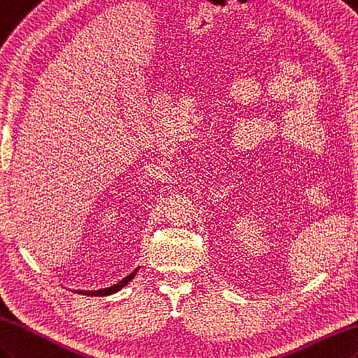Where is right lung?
Returning <instances> with one entry per match:
<instances>
[{
	"label": "right lung",
	"mask_w": 358,
	"mask_h": 358,
	"mask_svg": "<svg viewBox=\"0 0 358 358\" xmlns=\"http://www.w3.org/2000/svg\"><path fill=\"white\" fill-rule=\"evenodd\" d=\"M133 277H134V273H131L130 275H127L125 279H122V280L119 282V283L113 285L112 288H108V289H99V291H92V292H89V296H90V294H92V296H93V294H94V296H98V294H99V296H104V294H112V292H116V291H119L121 288H124L125 285L129 283V282L133 279Z\"/></svg>",
	"instance_id": "obj_1"
}]
</instances>
